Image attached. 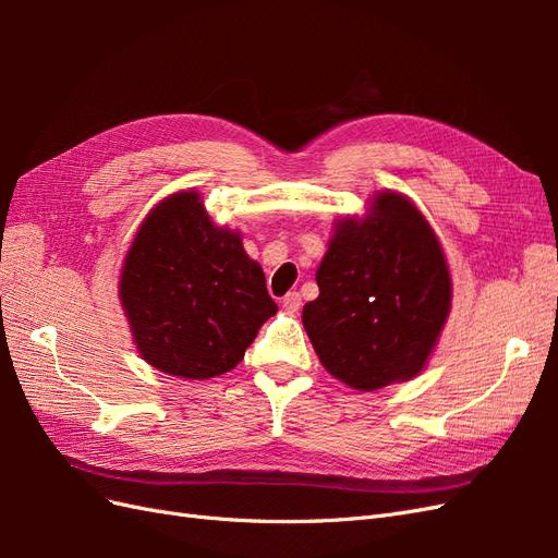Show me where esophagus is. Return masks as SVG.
Returning a JSON list of instances; mask_svg holds the SVG:
<instances>
[{
  "instance_id": "obj_1",
  "label": "esophagus",
  "mask_w": 558,
  "mask_h": 558,
  "mask_svg": "<svg viewBox=\"0 0 558 558\" xmlns=\"http://www.w3.org/2000/svg\"><path fill=\"white\" fill-rule=\"evenodd\" d=\"M281 305H283V310L289 312V314H295L300 310V305H302V298H300L298 291H291V293H286L281 298Z\"/></svg>"
}]
</instances>
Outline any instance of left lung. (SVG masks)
Listing matches in <instances>:
<instances>
[{
  "mask_svg": "<svg viewBox=\"0 0 558 558\" xmlns=\"http://www.w3.org/2000/svg\"><path fill=\"white\" fill-rule=\"evenodd\" d=\"M302 324L342 384L377 391L426 367L451 312L440 240L414 202L379 191L365 216H340Z\"/></svg>",
  "mask_w": 558,
  "mask_h": 558,
  "instance_id": "8db88e82",
  "label": "left lung"
}]
</instances>
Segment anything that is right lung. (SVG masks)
I'll list each match as a JSON object with an SVG mask.
<instances>
[{"mask_svg": "<svg viewBox=\"0 0 558 558\" xmlns=\"http://www.w3.org/2000/svg\"><path fill=\"white\" fill-rule=\"evenodd\" d=\"M118 298L142 359L197 381L238 365L277 314L242 232L216 226L197 191L167 195L146 214L125 253Z\"/></svg>", "mask_w": 558, "mask_h": 558, "instance_id": "obj_1", "label": "right lung"}]
</instances>
